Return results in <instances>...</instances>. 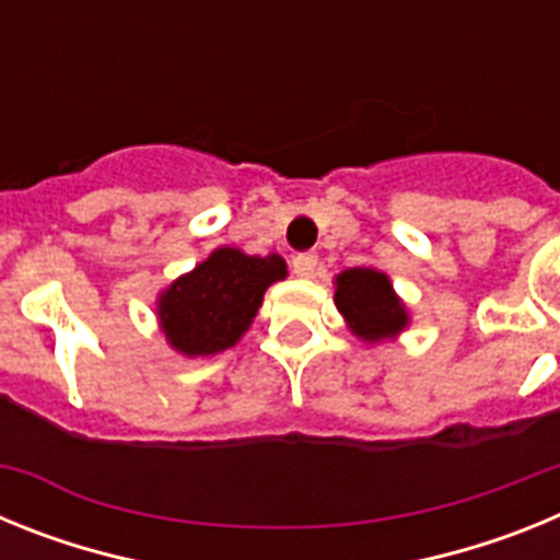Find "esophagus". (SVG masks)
I'll return each mask as SVG.
<instances>
[{"label":"esophagus","mask_w":560,"mask_h":560,"mask_svg":"<svg viewBox=\"0 0 560 560\" xmlns=\"http://www.w3.org/2000/svg\"><path fill=\"white\" fill-rule=\"evenodd\" d=\"M316 264H319V257L314 252H300V255L291 257V271L296 277H314Z\"/></svg>","instance_id":"1"}]
</instances>
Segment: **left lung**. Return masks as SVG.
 Returning a JSON list of instances; mask_svg holds the SVG:
<instances>
[{"mask_svg": "<svg viewBox=\"0 0 560 560\" xmlns=\"http://www.w3.org/2000/svg\"><path fill=\"white\" fill-rule=\"evenodd\" d=\"M336 308L345 314L355 336L378 341L407 325V311L393 294L387 275L375 269H348L336 277Z\"/></svg>", "mask_w": 560, "mask_h": 560, "instance_id": "8db88e82", "label": "left lung"}]
</instances>
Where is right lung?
<instances>
[{
	"label": "right lung",
	"instance_id": "right-lung-1",
	"mask_svg": "<svg viewBox=\"0 0 560 560\" xmlns=\"http://www.w3.org/2000/svg\"><path fill=\"white\" fill-rule=\"evenodd\" d=\"M285 277L277 255L215 249L190 275L160 296V323L167 341L185 355H210L232 348L264 303V291Z\"/></svg>",
	"mask_w": 560,
	"mask_h": 560
}]
</instances>
